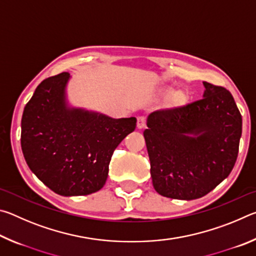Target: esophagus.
I'll return each mask as SVG.
<instances>
[{
  "label": "esophagus",
  "instance_id": "esophagus-1",
  "mask_svg": "<svg viewBox=\"0 0 256 256\" xmlns=\"http://www.w3.org/2000/svg\"><path fill=\"white\" fill-rule=\"evenodd\" d=\"M136 126L138 130L144 128L146 126V118L144 116H138V122H136Z\"/></svg>",
  "mask_w": 256,
  "mask_h": 256
}]
</instances>
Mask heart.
I'll return each instance as SVG.
<instances>
[{
	"mask_svg": "<svg viewBox=\"0 0 256 256\" xmlns=\"http://www.w3.org/2000/svg\"><path fill=\"white\" fill-rule=\"evenodd\" d=\"M162 94H167L168 96L164 100V106L167 108H177L185 105L188 102V94L183 90H172L170 88H164Z\"/></svg>",
	"mask_w": 256,
	"mask_h": 256,
	"instance_id": "heart-1",
	"label": "heart"
}]
</instances>
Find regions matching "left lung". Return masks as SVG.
I'll return each mask as SVG.
<instances>
[{
    "instance_id": "obj_1",
    "label": "left lung",
    "mask_w": 256,
    "mask_h": 256,
    "mask_svg": "<svg viewBox=\"0 0 256 256\" xmlns=\"http://www.w3.org/2000/svg\"><path fill=\"white\" fill-rule=\"evenodd\" d=\"M203 86L200 100L154 112L146 118L150 174L162 196L188 201L204 196L235 166L242 115L227 89Z\"/></svg>"
}]
</instances>
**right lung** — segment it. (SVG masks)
Wrapping results in <instances>:
<instances>
[{
  "mask_svg": "<svg viewBox=\"0 0 256 256\" xmlns=\"http://www.w3.org/2000/svg\"><path fill=\"white\" fill-rule=\"evenodd\" d=\"M70 79L63 72L34 90L21 120V149L30 170L53 192L88 196L105 185L112 152L136 130V118L72 106Z\"/></svg>",
  "mask_w": 256,
  "mask_h": 256,
  "instance_id": "right-lung-1",
  "label": "right lung"
}]
</instances>
